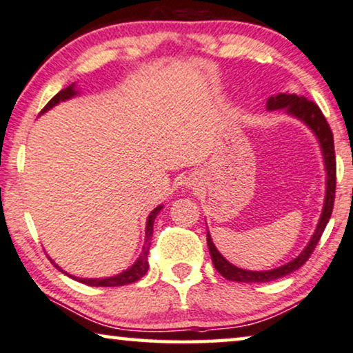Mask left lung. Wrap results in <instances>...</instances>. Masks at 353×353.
Masks as SVG:
<instances>
[{
  "label": "left lung",
  "instance_id": "1",
  "mask_svg": "<svg viewBox=\"0 0 353 353\" xmlns=\"http://www.w3.org/2000/svg\"><path fill=\"white\" fill-rule=\"evenodd\" d=\"M280 108H286V112L290 115L299 118L301 121H304L307 126H309L312 131L315 132L316 139H319L321 152H323L325 158V166H326V196H325V205H323V212H321V217L319 221V225H316V230L314 235H312L309 245L305 246V250L301 252L296 259H292L288 264L278 267L274 270H265V272H252V270H243L238 269L233 264H230L224 256L221 254L219 251L216 250L214 243L211 240L210 232L206 233L208 240V248H210L212 264H214L216 270L219 274L227 278V280L232 281H240V283H265L276 280V278H281L285 275H290L291 272H294L305 264L312 256V252L319 245L321 235H323V230L330 221L332 206H334V195H336V155H334V139H332L331 128L327 125L326 118L323 113L316 105L315 102L307 101L304 96H297V94H278L275 97H270L267 101V110H280Z\"/></svg>",
  "mask_w": 353,
  "mask_h": 353
}]
</instances>
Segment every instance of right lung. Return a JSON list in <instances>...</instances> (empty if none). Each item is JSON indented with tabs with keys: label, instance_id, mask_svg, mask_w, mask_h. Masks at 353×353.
<instances>
[{
	"label": "right lung",
	"instance_id": "obj_1",
	"mask_svg": "<svg viewBox=\"0 0 353 353\" xmlns=\"http://www.w3.org/2000/svg\"><path fill=\"white\" fill-rule=\"evenodd\" d=\"M75 94H77V91L73 89V84H72V86L65 88V89H62L61 92H57L56 96H54L51 101L46 103V107L43 108L41 113L48 112L49 108L57 105V103L61 101H67V99L73 97ZM161 208L163 206H157L155 210L150 212V216H148L147 227H145V238H147L145 246H143V250L141 252V256H139V259L134 262V264L129 267L128 270L121 272L120 275L108 276V278H75L72 275H70V278H75V280L81 281V283H84V285H89V286H125V285H129V283L141 280V278L145 275L147 270H148V250H150V240H152V235H153V222H155V217H157L158 212L161 211ZM57 269H59V267H57ZM59 270L63 272L62 269H59ZM63 274H65V272H63Z\"/></svg>",
	"mask_w": 353,
	"mask_h": 353
}]
</instances>
